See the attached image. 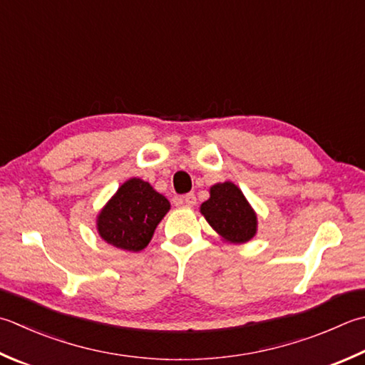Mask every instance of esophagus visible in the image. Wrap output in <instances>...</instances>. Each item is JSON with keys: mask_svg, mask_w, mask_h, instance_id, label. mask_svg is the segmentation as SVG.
I'll use <instances>...</instances> for the list:
<instances>
[{"mask_svg": "<svg viewBox=\"0 0 365 365\" xmlns=\"http://www.w3.org/2000/svg\"><path fill=\"white\" fill-rule=\"evenodd\" d=\"M182 202L187 207H195L196 205V195L195 192H188L182 197Z\"/></svg>", "mask_w": 365, "mask_h": 365, "instance_id": "34e87169", "label": "esophagus"}]
</instances>
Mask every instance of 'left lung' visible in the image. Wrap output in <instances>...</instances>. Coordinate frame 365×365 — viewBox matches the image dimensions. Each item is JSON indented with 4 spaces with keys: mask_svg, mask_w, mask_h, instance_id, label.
I'll list each match as a JSON object with an SVG mask.
<instances>
[{
    "mask_svg": "<svg viewBox=\"0 0 365 365\" xmlns=\"http://www.w3.org/2000/svg\"><path fill=\"white\" fill-rule=\"evenodd\" d=\"M210 226L226 240L244 244L256 232V215L242 191L231 182L210 188V199L201 205Z\"/></svg>",
    "mask_w": 365,
    "mask_h": 365,
    "instance_id": "left-lung-1",
    "label": "left lung"
}]
</instances>
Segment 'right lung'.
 I'll return each instance as SVG.
<instances>
[{
  "label": "right lung",
  "instance_id": "right-lung-1",
  "mask_svg": "<svg viewBox=\"0 0 365 365\" xmlns=\"http://www.w3.org/2000/svg\"><path fill=\"white\" fill-rule=\"evenodd\" d=\"M169 207L168 199L156 192L150 183L131 178L121 185L117 195L99 213V235L117 248L140 252L148 245Z\"/></svg>",
  "mask_w": 365,
  "mask_h": 365
}]
</instances>
